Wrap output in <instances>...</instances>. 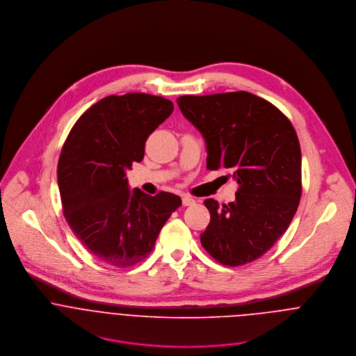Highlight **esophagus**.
I'll return each mask as SVG.
<instances>
[{"instance_id": "obj_1", "label": "esophagus", "mask_w": 356, "mask_h": 356, "mask_svg": "<svg viewBox=\"0 0 356 356\" xmlns=\"http://www.w3.org/2000/svg\"><path fill=\"white\" fill-rule=\"evenodd\" d=\"M195 203H196V200H195L192 196H189V195H184V196H182V204H184L185 207L193 205Z\"/></svg>"}]
</instances>
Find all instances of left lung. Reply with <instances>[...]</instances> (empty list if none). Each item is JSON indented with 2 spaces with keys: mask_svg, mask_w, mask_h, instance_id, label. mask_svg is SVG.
Here are the masks:
<instances>
[{
  "mask_svg": "<svg viewBox=\"0 0 356 356\" xmlns=\"http://www.w3.org/2000/svg\"><path fill=\"white\" fill-rule=\"evenodd\" d=\"M203 134L207 168H227L238 184L236 200L207 199L204 250L225 266H243L266 254L289 227L302 196V152L291 120L248 92L177 99Z\"/></svg>",
  "mask_w": 356,
  "mask_h": 356,
  "instance_id": "1",
  "label": "left lung"
}]
</instances>
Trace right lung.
Instances as JSON below:
<instances>
[{"label":"right lung","instance_id":"obj_1","mask_svg":"<svg viewBox=\"0 0 356 356\" xmlns=\"http://www.w3.org/2000/svg\"><path fill=\"white\" fill-rule=\"evenodd\" d=\"M172 111V102L159 96H108L76 120L63 145L57 181L65 220L86 250L111 266L143 261L182 205L168 192H131L126 178V170L144 159L148 137Z\"/></svg>","mask_w":356,"mask_h":356}]
</instances>
